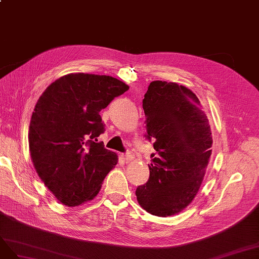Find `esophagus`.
<instances>
[{"mask_svg": "<svg viewBox=\"0 0 259 259\" xmlns=\"http://www.w3.org/2000/svg\"><path fill=\"white\" fill-rule=\"evenodd\" d=\"M122 158H123V160H124V161H127V162H128V161H131L135 157H133V154H132L131 152H127L126 154H123V155H122Z\"/></svg>", "mask_w": 259, "mask_h": 259, "instance_id": "esophagus-1", "label": "esophagus"}]
</instances>
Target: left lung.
I'll list each match as a JSON object with an SVG mask.
<instances>
[{
  "label": "left lung",
  "instance_id": "obj_1",
  "mask_svg": "<svg viewBox=\"0 0 259 259\" xmlns=\"http://www.w3.org/2000/svg\"><path fill=\"white\" fill-rule=\"evenodd\" d=\"M146 139L156 153L149 179L136 195L145 211L160 218L181 212L195 198L212 154L208 119L197 96L177 82L152 81L143 99Z\"/></svg>",
  "mask_w": 259,
  "mask_h": 259
}]
</instances>
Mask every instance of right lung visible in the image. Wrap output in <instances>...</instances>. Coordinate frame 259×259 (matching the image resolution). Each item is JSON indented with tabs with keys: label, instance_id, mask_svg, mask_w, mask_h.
I'll list each match as a JSON object with an SVG mask.
<instances>
[{
	"label": "right lung",
	"instance_id": "right-lung-1",
	"mask_svg": "<svg viewBox=\"0 0 259 259\" xmlns=\"http://www.w3.org/2000/svg\"><path fill=\"white\" fill-rule=\"evenodd\" d=\"M128 89L112 76L71 73L39 97L30 121V155L38 177L62 204L93 200L117 163V155L98 142L105 131L99 113Z\"/></svg>",
	"mask_w": 259,
	"mask_h": 259
}]
</instances>
